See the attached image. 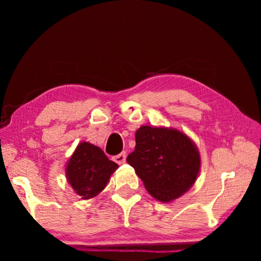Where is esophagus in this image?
Segmentation results:
<instances>
[{
    "instance_id": "esophagus-1",
    "label": "esophagus",
    "mask_w": 261,
    "mask_h": 261,
    "mask_svg": "<svg viewBox=\"0 0 261 261\" xmlns=\"http://www.w3.org/2000/svg\"><path fill=\"white\" fill-rule=\"evenodd\" d=\"M113 160L116 163H118V165H122V163H124L126 160V153L122 152L120 154H117V155L113 156Z\"/></svg>"
}]
</instances>
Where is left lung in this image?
<instances>
[{
    "mask_svg": "<svg viewBox=\"0 0 261 261\" xmlns=\"http://www.w3.org/2000/svg\"><path fill=\"white\" fill-rule=\"evenodd\" d=\"M155 199L167 202L192 187L200 156L187 136L177 130L141 126L136 132L135 151L126 158Z\"/></svg>",
    "mask_w": 261,
    "mask_h": 261,
    "instance_id": "1",
    "label": "left lung"
}]
</instances>
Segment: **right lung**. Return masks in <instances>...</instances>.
<instances>
[{
	"mask_svg": "<svg viewBox=\"0 0 261 261\" xmlns=\"http://www.w3.org/2000/svg\"><path fill=\"white\" fill-rule=\"evenodd\" d=\"M117 167L101 148L81 143L67 166L68 180L83 199H90L102 191Z\"/></svg>",
	"mask_w": 261,
	"mask_h": 261,
	"instance_id": "right-lung-1",
	"label": "right lung"
}]
</instances>
